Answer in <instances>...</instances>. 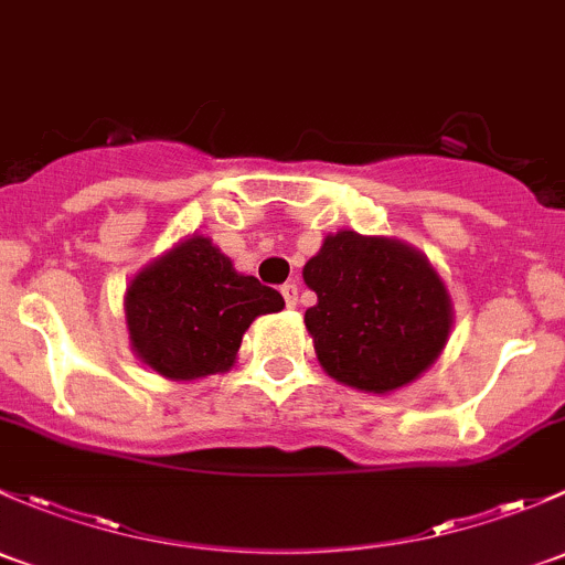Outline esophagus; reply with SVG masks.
<instances>
[{"mask_svg":"<svg viewBox=\"0 0 565 565\" xmlns=\"http://www.w3.org/2000/svg\"><path fill=\"white\" fill-rule=\"evenodd\" d=\"M280 294H282L285 305L296 307V301H299V285H296V282H285L282 288H280Z\"/></svg>","mask_w":565,"mask_h":565,"instance_id":"obj_1","label":"esophagus"}]
</instances>
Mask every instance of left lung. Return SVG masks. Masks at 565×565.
<instances>
[{
	"instance_id": "left-lung-1",
	"label": "left lung",
	"mask_w": 565,
	"mask_h": 565,
	"mask_svg": "<svg viewBox=\"0 0 565 565\" xmlns=\"http://www.w3.org/2000/svg\"><path fill=\"white\" fill-rule=\"evenodd\" d=\"M301 275L318 296L305 312L318 362L345 386L394 392L416 381L449 340V290L408 244L337 231Z\"/></svg>"
}]
</instances>
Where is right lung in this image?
I'll list each match as a JSON object with an SVG mask.
<instances>
[{
    "label": "right lung",
    "mask_w": 565,
    "mask_h": 565,
    "mask_svg": "<svg viewBox=\"0 0 565 565\" xmlns=\"http://www.w3.org/2000/svg\"><path fill=\"white\" fill-rule=\"evenodd\" d=\"M282 307L275 288L239 275L206 236H190L152 260L125 296L132 351L171 381L231 370L249 323Z\"/></svg>",
    "instance_id": "obj_1"
}]
</instances>
